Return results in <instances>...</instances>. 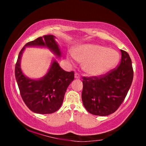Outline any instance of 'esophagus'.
Returning a JSON list of instances; mask_svg holds the SVG:
<instances>
[{
	"label": "esophagus",
	"instance_id": "obj_1",
	"mask_svg": "<svg viewBox=\"0 0 146 146\" xmlns=\"http://www.w3.org/2000/svg\"><path fill=\"white\" fill-rule=\"evenodd\" d=\"M75 78H80V75H79L78 73H76L75 74Z\"/></svg>",
	"mask_w": 146,
	"mask_h": 146
}]
</instances>
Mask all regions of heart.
I'll return each instance as SVG.
<instances>
[{"label": "heart", "mask_w": 146, "mask_h": 146, "mask_svg": "<svg viewBox=\"0 0 146 146\" xmlns=\"http://www.w3.org/2000/svg\"><path fill=\"white\" fill-rule=\"evenodd\" d=\"M68 58L82 62L83 69L92 76L106 74L115 67L119 60L117 51L97 44H84L78 46L75 52L71 51Z\"/></svg>", "instance_id": "obj_1"}]
</instances>
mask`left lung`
I'll use <instances>...</instances> for the list:
<instances>
[{
	"instance_id": "left-lung-1",
	"label": "left lung",
	"mask_w": 146,
	"mask_h": 146,
	"mask_svg": "<svg viewBox=\"0 0 146 146\" xmlns=\"http://www.w3.org/2000/svg\"><path fill=\"white\" fill-rule=\"evenodd\" d=\"M122 58L118 67L106 75L83 77L82 100L91 114L107 116L118 110L126 97L133 78L131 58L120 49Z\"/></svg>"
}]
</instances>
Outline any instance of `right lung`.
I'll use <instances>...</instances> for the list:
<instances>
[{"label": "right lung", "mask_w": 146, "mask_h": 146, "mask_svg": "<svg viewBox=\"0 0 146 146\" xmlns=\"http://www.w3.org/2000/svg\"><path fill=\"white\" fill-rule=\"evenodd\" d=\"M55 38V36L48 35L25 44L19 54L15 69L22 98L29 110L38 114H50L61 107L67 88L74 80V72L64 71L53 59L48 73L43 77L31 79L24 75L21 68V60L26 47L47 48L60 57V49Z\"/></svg>", "instance_id": "add662e5"}]
</instances>
